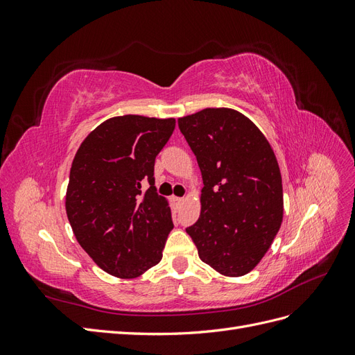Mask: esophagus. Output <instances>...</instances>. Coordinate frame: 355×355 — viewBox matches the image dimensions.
<instances>
[{
	"instance_id": "esophagus-1",
	"label": "esophagus",
	"mask_w": 355,
	"mask_h": 355,
	"mask_svg": "<svg viewBox=\"0 0 355 355\" xmlns=\"http://www.w3.org/2000/svg\"><path fill=\"white\" fill-rule=\"evenodd\" d=\"M182 201H184V198H180V197H171V202H173L175 207H179L180 204H182Z\"/></svg>"
}]
</instances>
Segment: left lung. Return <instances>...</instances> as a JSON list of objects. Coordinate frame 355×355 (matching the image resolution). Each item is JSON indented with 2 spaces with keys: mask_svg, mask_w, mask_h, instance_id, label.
Instances as JSON below:
<instances>
[{
  "mask_svg": "<svg viewBox=\"0 0 355 355\" xmlns=\"http://www.w3.org/2000/svg\"><path fill=\"white\" fill-rule=\"evenodd\" d=\"M197 157L201 214L187 228L198 256L228 277L250 272L283 220V185L275 154L249 118L207 108L178 120Z\"/></svg>",
  "mask_w": 355,
  "mask_h": 355,
  "instance_id": "left-lung-1",
  "label": "left lung"
}]
</instances>
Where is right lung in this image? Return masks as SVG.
Listing matches in <instances>:
<instances>
[{"label":"right lung","instance_id":"add662e5","mask_svg":"<svg viewBox=\"0 0 355 355\" xmlns=\"http://www.w3.org/2000/svg\"><path fill=\"white\" fill-rule=\"evenodd\" d=\"M175 125V118L114 116L75 154L68 219L80 245L114 277L135 278L163 257L173 220L157 194L154 166Z\"/></svg>","mask_w":355,"mask_h":355}]
</instances>
